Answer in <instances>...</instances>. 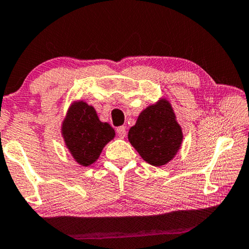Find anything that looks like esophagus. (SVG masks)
<instances>
[{"label":"esophagus","instance_id":"1","mask_svg":"<svg viewBox=\"0 0 249 249\" xmlns=\"http://www.w3.org/2000/svg\"><path fill=\"white\" fill-rule=\"evenodd\" d=\"M116 133L121 139H124L126 136V127L125 126H120V127L116 128Z\"/></svg>","mask_w":249,"mask_h":249}]
</instances>
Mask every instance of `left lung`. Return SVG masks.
I'll list each match as a JSON object with an SVG mask.
<instances>
[{
  "label": "left lung",
  "instance_id": "left-lung-1",
  "mask_svg": "<svg viewBox=\"0 0 249 249\" xmlns=\"http://www.w3.org/2000/svg\"><path fill=\"white\" fill-rule=\"evenodd\" d=\"M128 141L143 160L160 167L176 156L183 132L169 101L161 99L146 107L128 131Z\"/></svg>",
  "mask_w": 249,
  "mask_h": 249
}]
</instances>
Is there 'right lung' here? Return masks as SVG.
Wrapping results in <instances>:
<instances>
[{
  "instance_id": "obj_1",
  "label": "right lung",
  "mask_w": 249,
  "mask_h": 249,
  "mask_svg": "<svg viewBox=\"0 0 249 249\" xmlns=\"http://www.w3.org/2000/svg\"><path fill=\"white\" fill-rule=\"evenodd\" d=\"M62 134L73 158L87 167L99 158L104 146L114 139L115 131L108 123L99 121L92 106L76 101L69 108Z\"/></svg>"
}]
</instances>
